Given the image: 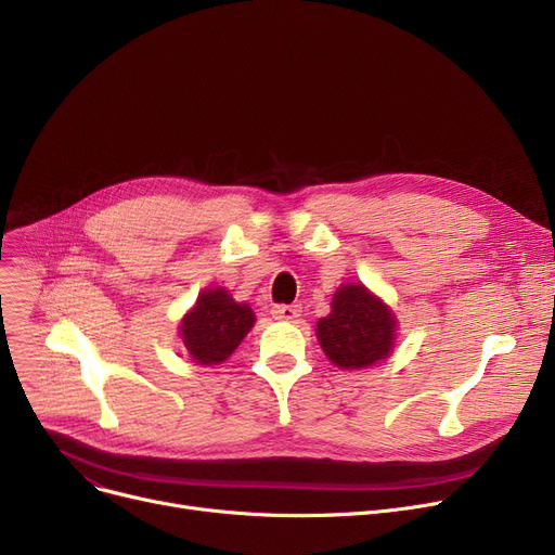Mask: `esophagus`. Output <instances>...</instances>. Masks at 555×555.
<instances>
[{"label":"esophagus","instance_id":"esophagus-1","mask_svg":"<svg viewBox=\"0 0 555 555\" xmlns=\"http://www.w3.org/2000/svg\"><path fill=\"white\" fill-rule=\"evenodd\" d=\"M272 314H274V319H285V322H293V319H297L301 314V306L281 304V306L272 308Z\"/></svg>","mask_w":555,"mask_h":555}]
</instances>
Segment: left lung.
Wrapping results in <instances>:
<instances>
[{"instance_id": "8db88e82", "label": "left lung", "mask_w": 555, "mask_h": 555, "mask_svg": "<svg viewBox=\"0 0 555 555\" xmlns=\"http://www.w3.org/2000/svg\"><path fill=\"white\" fill-rule=\"evenodd\" d=\"M396 319L362 285H344L333 310L319 319L317 337L326 356L341 369H362L385 360L393 346Z\"/></svg>"}]
</instances>
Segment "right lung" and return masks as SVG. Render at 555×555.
Here are the masks:
<instances>
[{"label": "right lung", "instance_id": "add662e5", "mask_svg": "<svg viewBox=\"0 0 555 555\" xmlns=\"http://www.w3.org/2000/svg\"><path fill=\"white\" fill-rule=\"evenodd\" d=\"M254 326V312L247 304H236L222 287L204 289L195 308L184 317L182 339L186 351L199 364L227 360Z\"/></svg>", "mask_w": 555, "mask_h": 555}]
</instances>
